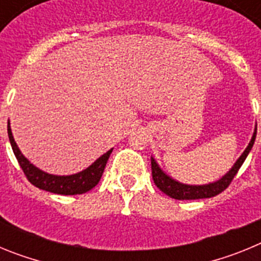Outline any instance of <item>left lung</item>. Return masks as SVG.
I'll use <instances>...</instances> for the list:
<instances>
[{
    "instance_id": "1",
    "label": "left lung",
    "mask_w": 261,
    "mask_h": 261,
    "mask_svg": "<svg viewBox=\"0 0 261 261\" xmlns=\"http://www.w3.org/2000/svg\"><path fill=\"white\" fill-rule=\"evenodd\" d=\"M255 138H256V129L253 132L252 138H251V142L248 144L247 149L243 151L239 159L235 162L234 167L230 170L222 179H220L216 183L206 184V186H187V184H181L175 181L174 179L168 177L165 172H162V170L159 168V166L156 165V162L151 158V175H153V180L155 183V186L158 187L159 190L162 191L163 193H166L167 196L172 197L175 200H197V199H209V197H214V196L220 195L221 192L230 186V183L232 181L234 176L238 174L239 168L243 165L244 159L247 158L248 153L252 149L253 142H255Z\"/></svg>"
}]
</instances>
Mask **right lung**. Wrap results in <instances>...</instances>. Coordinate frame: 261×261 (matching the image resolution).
I'll list each match as a JSON object with an SVG mask.
<instances>
[{"label": "right lung", "mask_w": 261, "mask_h": 261, "mask_svg": "<svg viewBox=\"0 0 261 261\" xmlns=\"http://www.w3.org/2000/svg\"><path fill=\"white\" fill-rule=\"evenodd\" d=\"M8 135L11 147H13V151L15 154V158H17L24 176L27 177V180L32 186L38 187L40 190L57 193V195H81V193H85L91 190V188H94L99 183V180H100L106 165H107L108 158H110V154L112 153V149H111V150L103 154L100 158L96 159L93 165L90 166L89 168H86V170H84L82 172L70 175V176H56V175L45 174L41 170L36 168L34 165H31L23 156L15 141H14V137L11 135V129L9 124Z\"/></svg>", "instance_id": "obj_1"}]
</instances>
